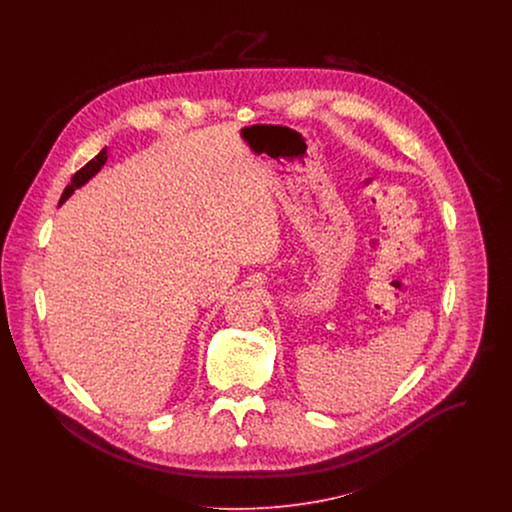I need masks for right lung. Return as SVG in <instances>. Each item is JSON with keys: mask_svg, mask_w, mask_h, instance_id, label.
Wrapping results in <instances>:
<instances>
[{"mask_svg": "<svg viewBox=\"0 0 512 512\" xmlns=\"http://www.w3.org/2000/svg\"><path fill=\"white\" fill-rule=\"evenodd\" d=\"M108 161V149L104 147L96 157H92L82 169H78L76 173L73 175V179H71V183L65 187V191H63V195H61V201H59V207L73 195L76 189H80L84 183H88L102 167H104V163Z\"/></svg>", "mask_w": 512, "mask_h": 512, "instance_id": "add662e5", "label": "right lung"}]
</instances>
